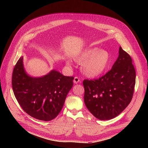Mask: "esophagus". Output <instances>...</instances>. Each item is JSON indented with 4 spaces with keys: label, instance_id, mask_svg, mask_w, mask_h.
<instances>
[{
    "label": "esophagus",
    "instance_id": "1",
    "mask_svg": "<svg viewBox=\"0 0 148 148\" xmlns=\"http://www.w3.org/2000/svg\"><path fill=\"white\" fill-rule=\"evenodd\" d=\"M80 79L79 78V77H74V83L75 84H77L79 82H80Z\"/></svg>",
    "mask_w": 148,
    "mask_h": 148
}]
</instances>
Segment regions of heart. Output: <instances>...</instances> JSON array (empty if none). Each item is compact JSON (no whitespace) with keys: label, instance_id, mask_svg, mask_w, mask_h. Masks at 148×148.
<instances>
[{"label":"heart","instance_id":"heart-1","mask_svg":"<svg viewBox=\"0 0 148 148\" xmlns=\"http://www.w3.org/2000/svg\"><path fill=\"white\" fill-rule=\"evenodd\" d=\"M77 63L82 64L83 73L88 76L95 77L103 74L110 62V53L106 50L94 47L83 51L74 58ZM69 65V62H67Z\"/></svg>","mask_w":148,"mask_h":148}]
</instances>
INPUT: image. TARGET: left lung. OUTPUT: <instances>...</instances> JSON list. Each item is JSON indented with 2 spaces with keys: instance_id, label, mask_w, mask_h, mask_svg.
I'll list each match as a JSON object with an SVG mask.
<instances>
[{
  "instance_id": "left-lung-1",
  "label": "left lung",
  "mask_w": 148,
  "mask_h": 148,
  "mask_svg": "<svg viewBox=\"0 0 148 148\" xmlns=\"http://www.w3.org/2000/svg\"><path fill=\"white\" fill-rule=\"evenodd\" d=\"M129 54L119 47L112 69L98 79L84 80V101L89 112L99 120L119 115L130 103L136 84V71Z\"/></svg>"
}]
</instances>
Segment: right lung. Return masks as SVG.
Wrapping results in <instances>:
<instances>
[{
	"label": "right lung",
	"mask_w": 148,
	"mask_h": 148,
	"mask_svg": "<svg viewBox=\"0 0 148 148\" xmlns=\"http://www.w3.org/2000/svg\"><path fill=\"white\" fill-rule=\"evenodd\" d=\"M21 57L15 65L12 86L14 95L26 113L38 120L55 118L64 106L68 93L73 86V77L52 70L41 77L26 74Z\"/></svg>",
	"instance_id": "add662e5"
}]
</instances>
